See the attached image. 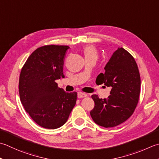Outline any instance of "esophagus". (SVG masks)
I'll return each mask as SVG.
<instances>
[{
  "label": "esophagus",
  "instance_id": "esophagus-1",
  "mask_svg": "<svg viewBox=\"0 0 159 159\" xmlns=\"http://www.w3.org/2000/svg\"><path fill=\"white\" fill-rule=\"evenodd\" d=\"M86 96H87V94H85V93H83V92L78 93V98H84V97H86Z\"/></svg>",
  "mask_w": 159,
  "mask_h": 159
}]
</instances>
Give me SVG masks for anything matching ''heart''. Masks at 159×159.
<instances>
[{"label": "heart", "mask_w": 159, "mask_h": 159, "mask_svg": "<svg viewBox=\"0 0 159 159\" xmlns=\"http://www.w3.org/2000/svg\"><path fill=\"white\" fill-rule=\"evenodd\" d=\"M83 54L84 56H85V59L94 58L96 60L98 58L97 50H96V49L92 45L86 46L85 48L83 49Z\"/></svg>", "instance_id": "heart-1"}]
</instances>
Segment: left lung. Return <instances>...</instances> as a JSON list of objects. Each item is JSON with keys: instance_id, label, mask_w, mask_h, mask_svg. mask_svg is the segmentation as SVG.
<instances>
[{"instance_id": "1", "label": "left lung", "mask_w": 159, "mask_h": 159, "mask_svg": "<svg viewBox=\"0 0 159 159\" xmlns=\"http://www.w3.org/2000/svg\"><path fill=\"white\" fill-rule=\"evenodd\" d=\"M105 73L98 74L96 83L110 87L107 98L94 94V107L90 111L93 120L104 127H112L125 122L132 116L138 104L141 77L134 58L122 48L115 51L105 67Z\"/></svg>"}]
</instances>
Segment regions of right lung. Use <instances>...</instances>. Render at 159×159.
<instances>
[{"label":"right lung","instance_id":"obj_1","mask_svg":"<svg viewBox=\"0 0 159 159\" xmlns=\"http://www.w3.org/2000/svg\"><path fill=\"white\" fill-rule=\"evenodd\" d=\"M67 45H45L36 49L22 68L18 89L25 110L39 125L57 129L67 122L75 106L77 93H67L55 81L64 78Z\"/></svg>","mask_w":159,"mask_h":159}]
</instances>
